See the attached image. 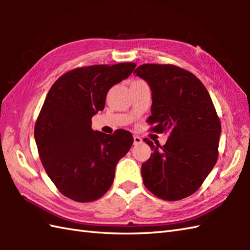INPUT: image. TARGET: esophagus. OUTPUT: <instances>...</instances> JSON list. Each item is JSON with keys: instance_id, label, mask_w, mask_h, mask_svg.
<instances>
[{"instance_id": "esophagus-1", "label": "esophagus", "mask_w": 250, "mask_h": 250, "mask_svg": "<svg viewBox=\"0 0 250 250\" xmlns=\"http://www.w3.org/2000/svg\"><path fill=\"white\" fill-rule=\"evenodd\" d=\"M133 139H134V145H139V144H142V143H143V140L141 139L140 136L134 135Z\"/></svg>"}]
</instances>
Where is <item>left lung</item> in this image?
<instances>
[{"label": "left lung", "instance_id": "obj_1", "mask_svg": "<svg viewBox=\"0 0 250 250\" xmlns=\"http://www.w3.org/2000/svg\"><path fill=\"white\" fill-rule=\"evenodd\" d=\"M134 74L151 90L150 130L169 135L163 146L145 140L153 152L142 164L143 183L162 200L187 198L218 159L221 125L213 101L199 78L176 65L148 63Z\"/></svg>", "mask_w": 250, "mask_h": 250}]
</instances>
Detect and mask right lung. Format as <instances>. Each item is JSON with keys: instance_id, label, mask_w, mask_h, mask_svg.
Listing matches in <instances>:
<instances>
[{"instance_id": "add662e5", "label": "right lung", "mask_w": 250, "mask_h": 250, "mask_svg": "<svg viewBox=\"0 0 250 250\" xmlns=\"http://www.w3.org/2000/svg\"><path fill=\"white\" fill-rule=\"evenodd\" d=\"M135 63L77 67L52 84L37 117L34 137L42 164L60 192L92 202L107 192L115 167L133 144L129 131H93L91 118L103 110L108 90L128 78Z\"/></svg>"}]
</instances>
